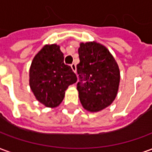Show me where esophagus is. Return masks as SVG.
<instances>
[{"instance_id": "34e87169", "label": "esophagus", "mask_w": 152, "mask_h": 152, "mask_svg": "<svg viewBox=\"0 0 152 152\" xmlns=\"http://www.w3.org/2000/svg\"><path fill=\"white\" fill-rule=\"evenodd\" d=\"M71 67H72V71L74 72H76V65L75 64V63H72V65H71Z\"/></svg>"}]
</instances>
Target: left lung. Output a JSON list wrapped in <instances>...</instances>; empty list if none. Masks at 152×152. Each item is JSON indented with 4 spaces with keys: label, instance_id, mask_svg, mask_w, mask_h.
<instances>
[{
    "label": "left lung",
    "instance_id": "left-lung-1",
    "mask_svg": "<svg viewBox=\"0 0 152 152\" xmlns=\"http://www.w3.org/2000/svg\"><path fill=\"white\" fill-rule=\"evenodd\" d=\"M78 53L80 101L86 110L99 112L111 105L116 97L120 70L109 50L99 43H80Z\"/></svg>",
    "mask_w": 152,
    "mask_h": 152
}]
</instances>
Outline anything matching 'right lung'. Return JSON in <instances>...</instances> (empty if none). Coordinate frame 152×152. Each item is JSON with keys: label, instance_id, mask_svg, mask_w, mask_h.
Segmentation results:
<instances>
[{"label": "right lung", "instance_id": "obj_1", "mask_svg": "<svg viewBox=\"0 0 152 152\" xmlns=\"http://www.w3.org/2000/svg\"><path fill=\"white\" fill-rule=\"evenodd\" d=\"M63 59L58 45H45L35 56L30 67L31 90L38 101L49 107L59 105L65 90L77 80L72 67Z\"/></svg>", "mask_w": 152, "mask_h": 152}]
</instances>
